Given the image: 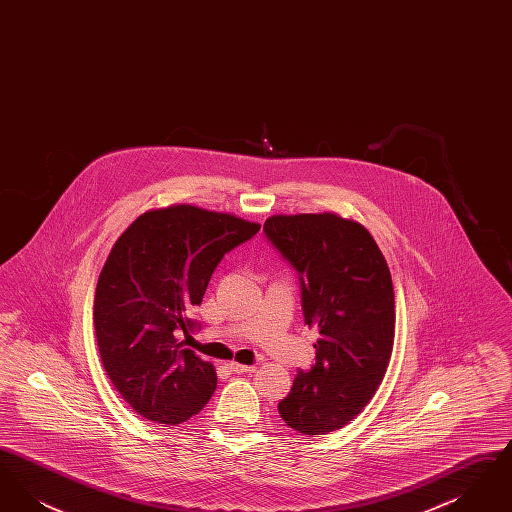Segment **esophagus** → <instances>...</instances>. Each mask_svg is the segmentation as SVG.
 <instances>
[{
    "label": "esophagus",
    "mask_w": 512,
    "mask_h": 512,
    "mask_svg": "<svg viewBox=\"0 0 512 512\" xmlns=\"http://www.w3.org/2000/svg\"><path fill=\"white\" fill-rule=\"evenodd\" d=\"M228 366H230V370H232V372H236V374H242V372H253V370H255V366L253 365H242V363H236V361L228 363Z\"/></svg>",
    "instance_id": "34e87169"
}]
</instances>
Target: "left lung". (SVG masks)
<instances>
[{
  "label": "left lung",
  "instance_id": "left-lung-1",
  "mask_svg": "<svg viewBox=\"0 0 512 512\" xmlns=\"http://www.w3.org/2000/svg\"><path fill=\"white\" fill-rule=\"evenodd\" d=\"M263 230L297 270L305 324L318 332L315 365L297 372L278 413L303 436L340 430L365 409L390 365V268L365 226L336 213L272 215Z\"/></svg>",
  "mask_w": 512,
  "mask_h": 512
}]
</instances>
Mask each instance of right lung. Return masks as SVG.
Returning a JSON list of instances; mask_svg holds the SVG:
<instances>
[{
  "label": "right lung",
  "instance_id": "add662e5",
  "mask_svg": "<svg viewBox=\"0 0 512 512\" xmlns=\"http://www.w3.org/2000/svg\"><path fill=\"white\" fill-rule=\"evenodd\" d=\"M259 228L176 203L146 211L119 236L99 274L94 326L103 368L132 411L176 426L207 405L215 366L182 349L176 332L194 326L188 315L224 253Z\"/></svg>",
  "mask_w": 512,
  "mask_h": 512
}]
</instances>
